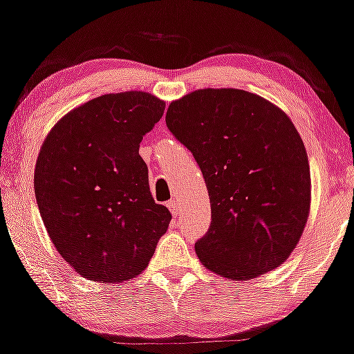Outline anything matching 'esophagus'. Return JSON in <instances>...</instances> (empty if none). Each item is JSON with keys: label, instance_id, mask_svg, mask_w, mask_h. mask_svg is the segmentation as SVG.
Returning <instances> with one entry per match:
<instances>
[{"label": "esophagus", "instance_id": "esophagus-1", "mask_svg": "<svg viewBox=\"0 0 354 354\" xmlns=\"http://www.w3.org/2000/svg\"><path fill=\"white\" fill-rule=\"evenodd\" d=\"M168 208H169V211H171V213L174 214V216H178V214H180V203H178L176 200H171L168 203Z\"/></svg>", "mask_w": 354, "mask_h": 354}]
</instances>
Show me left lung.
Instances as JSON below:
<instances>
[{
  "label": "left lung",
  "instance_id": "left-lung-1",
  "mask_svg": "<svg viewBox=\"0 0 354 354\" xmlns=\"http://www.w3.org/2000/svg\"><path fill=\"white\" fill-rule=\"evenodd\" d=\"M166 124L208 188L211 226L194 245L201 265L234 281L283 265L311 205L306 148L290 116L254 93L205 88L171 101Z\"/></svg>",
  "mask_w": 354,
  "mask_h": 354
}]
</instances>
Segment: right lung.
I'll return each instance as SVG.
<instances>
[{
    "instance_id": "right-lung-1",
    "label": "right lung",
    "mask_w": 354,
    "mask_h": 354,
    "mask_svg": "<svg viewBox=\"0 0 354 354\" xmlns=\"http://www.w3.org/2000/svg\"><path fill=\"white\" fill-rule=\"evenodd\" d=\"M165 113L146 91L109 93L71 109L44 138L35 194L61 258L83 278L123 283L148 266L171 213L149 191L140 143Z\"/></svg>"
}]
</instances>
